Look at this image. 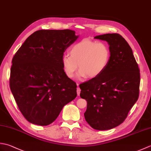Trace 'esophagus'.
<instances>
[{
  "mask_svg": "<svg viewBox=\"0 0 151 151\" xmlns=\"http://www.w3.org/2000/svg\"><path fill=\"white\" fill-rule=\"evenodd\" d=\"M76 85H77V86H78V87H77V89H76V91H77V95L79 96L80 95V93H81V89H80V88H79V84H78V83H77V84H76Z\"/></svg>",
  "mask_w": 151,
  "mask_h": 151,
  "instance_id": "obj_1",
  "label": "esophagus"
}]
</instances>
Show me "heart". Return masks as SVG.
Instances as JSON below:
<instances>
[{
	"label": "heart",
	"instance_id": "1",
	"mask_svg": "<svg viewBox=\"0 0 151 151\" xmlns=\"http://www.w3.org/2000/svg\"><path fill=\"white\" fill-rule=\"evenodd\" d=\"M69 54L62 58V67L65 75L73 78L79 67L78 78H95L104 71L110 62L111 51L104 41L84 39L73 44ZM79 65H78V64Z\"/></svg>",
	"mask_w": 151,
	"mask_h": 151
}]
</instances>
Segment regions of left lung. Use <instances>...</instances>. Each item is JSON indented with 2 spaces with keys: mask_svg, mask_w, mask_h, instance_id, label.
<instances>
[{
  "mask_svg": "<svg viewBox=\"0 0 151 151\" xmlns=\"http://www.w3.org/2000/svg\"><path fill=\"white\" fill-rule=\"evenodd\" d=\"M95 38L108 43L110 60L101 75L79 85L80 96L87 101V123L95 130H104L123 123L137 101L140 73L132 49L120 34Z\"/></svg>",
  "mask_w": 151,
  "mask_h": 151,
  "instance_id": "1",
  "label": "left lung"
}]
</instances>
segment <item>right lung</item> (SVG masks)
Here are the masks:
<instances>
[{"instance_id":"right-lung-1","label":"right lung","mask_w":151,"mask_h":151,"mask_svg":"<svg viewBox=\"0 0 151 151\" xmlns=\"http://www.w3.org/2000/svg\"><path fill=\"white\" fill-rule=\"evenodd\" d=\"M78 36L75 31L40 30L28 37L12 59L9 87L19 110L30 123L46 126L77 95L62 58Z\"/></svg>"}]
</instances>
